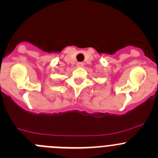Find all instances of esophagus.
Returning <instances> with one entry per match:
<instances>
[{"instance_id": "1", "label": "esophagus", "mask_w": 158, "mask_h": 158, "mask_svg": "<svg viewBox=\"0 0 158 158\" xmlns=\"http://www.w3.org/2000/svg\"><path fill=\"white\" fill-rule=\"evenodd\" d=\"M83 62H78L77 63V66L78 67H82V66H83Z\"/></svg>"}]
</instances>
